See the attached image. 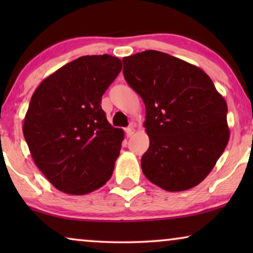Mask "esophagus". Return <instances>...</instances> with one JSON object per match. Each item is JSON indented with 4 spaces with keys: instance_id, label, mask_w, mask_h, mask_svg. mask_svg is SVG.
Returning a JSON list of instances; mask_svg holds the SVG:
<instances>
[{
    "instance_id": "obj_1",
    "label": "esophagus",
    "mask_w": 253,
    "mask_h": 253,
    "mask_svg": "<svg viewBox=\"0 0 253 253\" xmlns=\"http://www.w3.org/2000/svg\"><path fill=\"white\" fill-rule=\"evenodd\" d=\"M133 133H134V127H133L132 124H131V126H129L127 127H126V134L127 138H130Z\"/></svg>"
}]
</instances>
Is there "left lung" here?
Wrapping results in <instances>:
<instances>
[{
    "mask_svg": "<svg viewBox=\"0 0 253 253\" xmlns=\"http://www.w3.org/2000/svg\"><path fill=\"white\" fill-rule=\"evenodd\" d=\"M122 61L124 78L146 108L144 175L171 192L198 185L229 140L226 100L205 71L169 54L145 50Z\"/></svg>",
    "mask_w": 253,
    "mask_h": 253,
    "instance_id": "8db88e82",
    "label": "left lung"
}]
</instances>
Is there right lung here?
<instances>
[{
	"label": "right lung",
	"mask_w": 253,
	"mask_h": 253,
	"mask_svg": "<svg viewBox=\"0 0 253 253\" xmlns=\"http://www.w3.org/2000/svg\"><path fill=\"white\" fill-rule=\"evenodd\" d=\"M122 70L110 55L82 56L38 86L23 133L37 167L60 191L86 195L112 177L124 139L101 108V98Z\"/></svg>",
	"instance_id": "1"
}]
</instances>
